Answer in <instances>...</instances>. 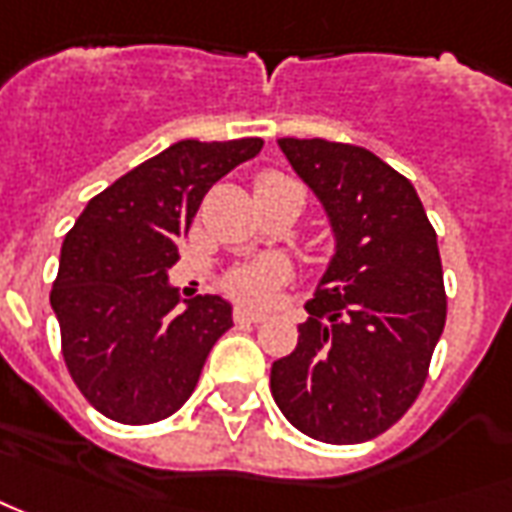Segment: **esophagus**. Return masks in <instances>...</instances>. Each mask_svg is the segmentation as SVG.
<instances>
[{
  "mask_svg": "<svg viewBox=\"0 0 512 512\" xmlns=\"http://www.w3.org/2000/svg\"><path fill=\"white\" fill-rule=\"evenodd\" d=\"M259 321H262V312L248 310V307L233 310V324H239V327H250V324H259Z\"/></svg>",
  "mask_w": 512,
  "mask_h": 512,
  "instance_id": "34e87169",
  "label": "esophagus"
}]
</instances>
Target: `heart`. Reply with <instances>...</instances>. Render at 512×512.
Masks as SVG:
<instances>
[{
    "mask_svg": "<svg viewBox=\"0 0 512 512\" xmlns=\"http://www.w3.org/2000/svg\"><path fill=\"white\" fill-rule=\"evenodd\" d=\"M273 183H296L290 177H284L279 171H267L259 177L256 188L262 185H273ZM287 279V267L279 259H262V262H250V264H239L233 267L231 273L225 276V290L236 296L239 301H253L259 304L264 298L270 296L279 284H284Z\"/></svg>",
    "mask_w": 512,
    "mask_h": 512,
    "instance_id": "heart-1",
    "label": "heart"
}]
</instances>
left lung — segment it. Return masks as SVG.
Instances as JSON below:
<instances>
[{"mask_svg": "<svg viewBox=\"0 0 512 512\" xmlns=\"http://www.w3.org/2000/svg\"><path fill=\"white\" fill-rule=\"evenodd\" d=\"M279 146L324 202L338 250L270 392L312 440H375L420 397L445 327L437 231L414 185L369 149L321 137Z\"/></svg>", "mask_w": 512, "mask_h": 512, "instance_id": "8db88e82", "label": "left lung"}]
</instances>
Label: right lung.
I'll use <instances>...</instances> for the list:
<instances>
[{"mask_svg":"<svg viewBox=\"0 0 512 512\" xmlns=\"http://www.w3.org/2000/svg\"><path fill=\"white\" fill-rule=\"evenodd\" d=\"M262 146V137L180 140L92 197L64 236L50 293L61 355L78 392L109 420L171 417L231 329V304L219 296L177 310L168 270L208 188Z\"/></svg>","mask_w":512,"mask_h":512,"instance_id":"obj_1","label":"right lung"}]
</instances>
